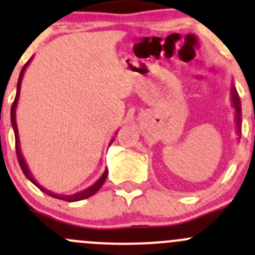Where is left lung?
I'll return each instance as SVG.
<instances>
[{"label":"left lung","instance_id":"8db88e82","mask_svg":"<svg viewBox=\"0 0 255 255\" xmlns=\"http://www.w3.org/2000/svg\"><path fill=\"white\" fill-rule=\"evenodd\" d=\"M231 100H232V105H233L234 111H236V126H237V133L241 137L242 134V105H241V98H239L238 92L234 88V86L232 85L231 88Z\"/></svg>","mask_w":255,"mask_h":255}]
</instances>
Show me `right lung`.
<instances>
[{"mask_svg":"<svg viewBox=\"0 0 255 255\" xmlns=\"http://www.w3.org/2000/svg\"><path fill=\"white\" fill-rule=\"evenodd\" d=\"M32 61V58H29V61L27 62L26 65L23 66V68L21 70V73H19V77H18V82H17V92H16V97H14V101L13 103H12V107H11V123H12V128H13V132H14V138H16V153H17V158H18V163H19V167H21L22 172H23V174L26 175L27 179L31 180L32 183H33L34 185H36L37 188H39V189L43 192V193L48 194V196L53 197V198H57V199H62V201H66V202H77V201H82V199H87L90 198V197H92L93 194H96L100 190V188L102 187L103 183H105L106 178H107V174H108V170L107 168L105 169V172H103V174L101 175L100 179L97 180L96 183H93L92 185H90V187H87L86 189L83 190H80V192H77V193H73V194H57V193H53V192H51V190L46 189L44 187H42L41 184H39L38 182H37L36 179L33 178V175H32L31 170H29L28 165H27L26 160H24V157L23 154L21 153V145H19V137H18V128H17V123H16V108H17V103H18V98H19V91H21V82H22V78H23V75H24V71H26L27 66L29 65V62ZM115 140V138L112 139V142ZM112 142L110 143V145L112 144Z\"/></svg>","mask_w":255,"mask_h":255,"instance_id":"1","label":"right lung"}]
</instances>
